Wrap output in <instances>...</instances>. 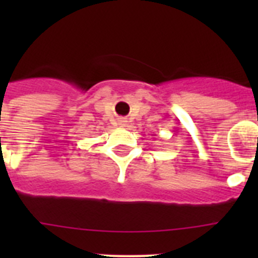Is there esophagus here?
<instances>
[{"mask_svg":"<svg viewBox=\"0 0 258 258\" xmlns=\"http://www.w3.org/2000/svg\"><path fill=\"white\" fill-rule=\"evenodd\" d=\"M120 125H121V126H125V125H126V120H125V118H121V120H120Z\"/></svg>","mask_w":258,"mask_h":258,"instance_id":"34e87169","label":"esophagus"}]
</instances>
